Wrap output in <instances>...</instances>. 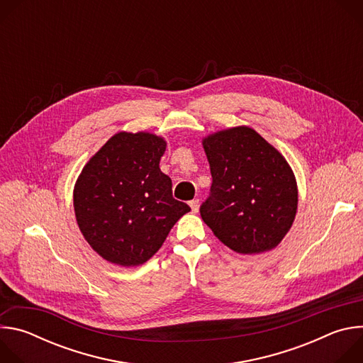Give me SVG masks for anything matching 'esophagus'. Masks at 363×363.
<instances>
[{"instance_id":"obj_1","label":"esophagus","mask_w":363,"mask_h":363,"mask_svg":"<svg viewBox=\"0 0 363 363\" xmlns=\"http://www.w3.org/2000/svg\"><path fill=\"white\" fill-rule=\"evenodd\" d=\"M189 206H191L192 213H198V210H199V201H198V199H192V201L189 202Z\"/></svg>"}]
</instances>
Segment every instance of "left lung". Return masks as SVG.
<instances>
[{
    "label": "left lung",
    "instance_id": "obj_1",
    "mask_svg": "<svg viewBox=\"0 0 363 363\" xmlns=\"http://www.w3.org/2000/svg\"><path fill=\"white\" fill-rule=\"evenodd\" d=\"M211 195L199 208L214 235L240 254L276 248L297 213V182L283 155L248 126L202 139Z\"/></svg>",
    "mask_w": 363,
    "mask_h": 363
}]
</instances>
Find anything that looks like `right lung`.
<instances>
[{
  "label": "right lung",
  "mask_w": 363,
  "mask_h": 363,
  "mask_svg": "<svg viewBox=\"0 0 363 363\" xmlns=\"http://www.w3.org/2000/svg\"><path fill=\"white\" fill-rule=\"evenodd\" d=\"M167 140L149 132H119L82 169L73 191L77 225L89 245L122 267L146 263L171 228L191 211L172 196L160 168Z\"/></svg>",
  "instance_id": "obj_1"
}]
</instances>
